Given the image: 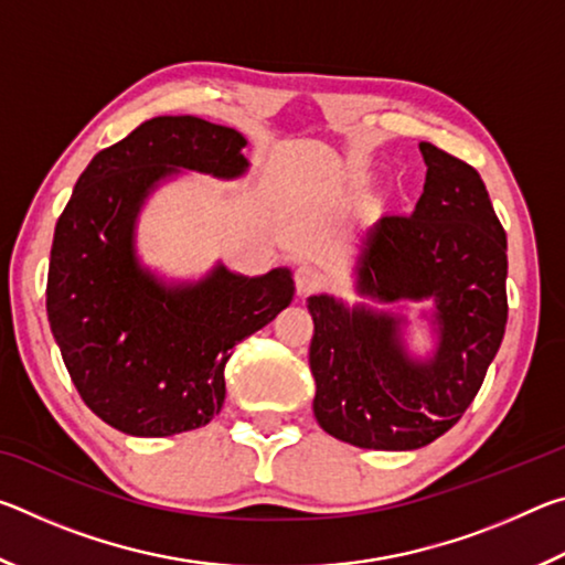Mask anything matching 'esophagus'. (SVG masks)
Here are the masks:
<instances>
[{
	"label": "esophagus",
	"instance_id": "1",
	"mask_svg": "<svg viewBox=\"0 0 565 565\" xmlns=\"http://www.w3.org/2000/svg\"><path fill=\"white\" fill-rule=\"evenodd\" d=\"M294 281H296V291H299L301 296H306V294H311V291L319 289V286L323 284V276H321L319 269H313V266L303 264V266H299V269H296Z\"/></svg>",
	"mask_w": 565,
	"mask_h": 565
}]
</instances>
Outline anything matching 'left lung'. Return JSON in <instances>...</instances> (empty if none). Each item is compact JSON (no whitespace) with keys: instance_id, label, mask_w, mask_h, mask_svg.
<instances>
[{"instance_id":"1","label":"left lung","mask_w":565,"mask_h":565,"mask_svg":"<svg viewBox=\"0 0 565 565\" xmlns=\"http://www.w3.org/2000/svg\"><path fill=\"white\" fill-rule=\"evenodd\" d=\"M424 194L411 216L384 214L356 256V291L371 303H420L436 347L408 351L404 313L309 296L313 416L339 441L414 451L444 436L483 384L509 319L505 232L483 179L428 141Z\"/></svg>"}]
</instances>
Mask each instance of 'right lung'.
Segmentation results:
<instances>
[{
    "instance_id": "right-lung-1",
    "label": "right lung",
    "mask_w": 565,
    "mask_h": 565,
    "mask_svg": "<svg viewBox=\"0 0 565 565\" xmlns=\"http://www.w3.org/2000/svg\"><path fill=\"white\" fill-rule=\"evenodd\" d=\"M244 134L199 117H154L102 149L54 228L46 317L76 391L129 436L206 426L224 406V366L238 341L294 299L291 269L244 276L224 264L167 281L139 259L147 199L184 174L244 177Z\"/></svg>"
}]
</instances>
